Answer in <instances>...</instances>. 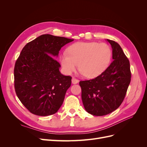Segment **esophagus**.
Instances as JSON below:
<instances>
[{"instance_id":"34e87169","label":"esophagus","mask_w":147,"mask_h":147,"mask_svg":"<svg viewBox=\"0 0 147 147\" xmlns=\"http://www.w3.org/2000/svg\"><path fill=\"white\" fill-rule=\"evenodd\" d=\"M79 82V80L78 79H77V78H75V77H72V83H73V84H77V83H78Z\"/></svg>"}]
</instances>
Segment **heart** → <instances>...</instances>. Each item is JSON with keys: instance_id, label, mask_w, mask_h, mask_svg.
Segmentation results:
<instances>
[{"instance_id": "b5f03b06", "label": "heart", "mask_w": 147, "mask_h": 147, "mask_svg": "<svg viewBox=\"0 0 147 147\" xmlns=\"http://www.w3.org/2000/svg\"><path fill=\"white\" fill-rule=\"evenodd\" d=\"M112 50L108 44L97 42H77L70 45L67 53L60 57L65 72L70 74L78 69L88 78L99 76L110 64Z\"/></svg>"}]
</instances>
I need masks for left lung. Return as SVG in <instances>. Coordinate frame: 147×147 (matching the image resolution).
Listing matches in <instances>:
<instances>
[{
  "label": "left lung",
  "mask_w": 147,
  "mask_h": 147,
  "mask_svg": "<svg viewBox=\"0 0 147 147\" xmlns=\"http://www.w3.org/2000/svg\"><path fill=\"white\" fill-rule=\"evenodd\" d=\"M107 40L113 50L112 63L99 76L79 83L84 107L94 116H104L119 107L131 79L129 61L122 48L115 41Z\"/></svg>",
  "instance_id": "8db88e82"
}]
</instances>
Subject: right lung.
<instances>
[{"label": "right lung", "instance_id": "obj_1", "mask_svg": "<svg viewBox=\"0 0 147 147\" xmlns=\"http://www.w3.org/2000/svg\"><path fill=\"white\" fill-rule=\"evenodd\" d=\"M74 39L44 34L28 43L14 68L16 94L30 113L38 116L55 114L63 103L71 85L70 76L59 72L61 48Z\"/></svg>", "mask_w": 147, "mask_h": 147}]
</instances>
